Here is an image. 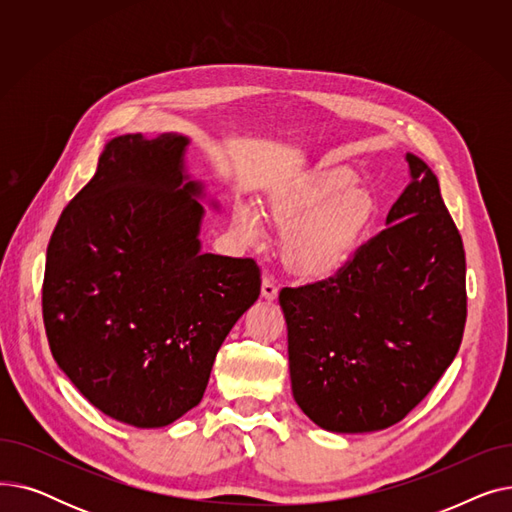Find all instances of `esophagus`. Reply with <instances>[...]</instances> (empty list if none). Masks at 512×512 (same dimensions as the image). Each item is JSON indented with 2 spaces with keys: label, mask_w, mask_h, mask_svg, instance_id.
Instances as JSON below:
<instances>
[{
  "label": "esophagus",
  "mask_w": 512,
  "mask_h": 512,
  "mask_svg": "<svg viewBox=\"0 0 512 512\" xmlns=\"http://www.w3.org/2000/svg\"><path fill=\"white\" fill-rule=\"evenodd\" d=\"M261 297L265 301H274L278 297V284L270 278V276H263V282H261Z\"/></svg>",
  "instance_id": "esophagus-1"
}]
</instances>
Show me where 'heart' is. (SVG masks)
I'll return each mask as SVG.
<instances>
[{
	"label": "heart",
	"mask_w": 512,
	"mask_h": 512,
	"mask_svg": "<svg viewBox=\"0 0 512 512\" xmlns=\"http://www.w3.org/2000/svg\"><path fill=\"white\" fill-rule=\"evenodd\" d=\"M357 180L351 168H324L274 188L263 199L259 218L282 232L280 259L292 276L326 282L359 257L382 220V199ZM232 230L253 242L257 215L247 207L234 209Z\"/></svg>",
	"instance_id": "heart-1"
}]
</instances>
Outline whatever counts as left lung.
<instances>
[{"instance_id": "8db88e82", "label": "left lung", "mask_w": 512, "mask_h": 512, "mask_svg": "<svg viewBox=\"0 0 512 512\" xmlns=\"http://www.w3.org/2000/svg\"><path fill=\"white\" fill-rule=\"evenodd\" d=\"M411 182L351 267L280 290L292 396L319 427L365 434L405 419L454 361L467 319L465 249L436 174Z\"/></svg>"}]
</instances>
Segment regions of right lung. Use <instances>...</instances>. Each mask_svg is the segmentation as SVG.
<instances>
[{"instance_id": "1", "label": "right lung", "mask_w": 512, "mask_h": 512, "mask_svg": "<svg viewBox=\"0 0 512 512\" xmlns=\"http://www.w3.org/2000/svg\"><path fill=\"white\" fill-rule=\"evenodd\" d=\"M176 132L122 134L47 247L51 355L93 407L164 427L197 407L228 332L261 292L253 259L201 253L203 184Z\"/></svg>"}]
</instances>
